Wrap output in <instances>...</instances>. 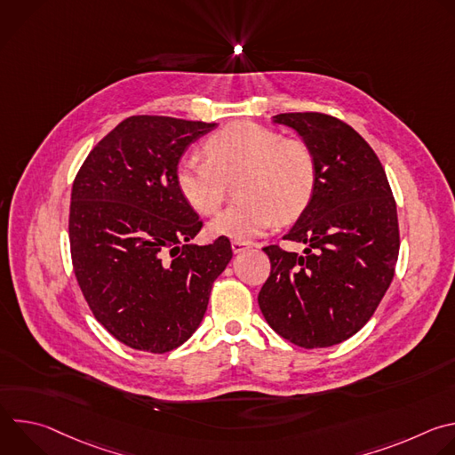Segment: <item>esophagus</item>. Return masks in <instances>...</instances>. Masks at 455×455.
Returning a JSON list of instances; mask_svg holds the SVG:
<instances>
[{
	"label": "esophagus",
	"mask_w": 455,
	"mask_h": 455,
	"mask_svg": "<svg viewBox=\"0 0 455 455\" xmlns=\"http://www.w3.org/2000/svg\"><path fill=\"white\" fill-rule=\"evenodd\" d=\"M250 246V243H246V241H241V239H232V250H234V253H241L244 248H248Z\"/></svg>",
	"instance_id": "esophagus-1"
}]
</instances>
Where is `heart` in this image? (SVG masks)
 Instances as JSON below:
<instances>
[{
    "label": "heart",
    "mask_w": 455,
    "mask_h": 455,
    "mask_svg": "<svg viewBox=\"0 0 455 455\" xmlns=\"http://www.w3.org/2000/svg\"><path fill=\"white\" fill-rule=\"evenodd\" d=\"M207 156L188 158L178 171L185 198L200 212L220 209L228 185L241 181L239 200L221 212L212 230L248 239L277 220L297 216L315 187V160L307 146L283 139L272 129L251 122H235L218 132L207 144Z\"/></svg>",
    "instance_id": "b5f03b06"
}]
</instances>
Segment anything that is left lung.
I'll use <instances>...</instances> for the list:
<instances>
[{
    "mask_svg": "<svg viewBox=\"0 0 455 455\" xmlns=\"http://www.w3.org/2000/svg\"><path fill=\"white\" fill-rule=\"evenodd\" d=\"M315 160L311 200L283 237L302 253L265 246L270 277L259 307L275 333L304 349L358 333L395 277L400 253L396 202L383 165L355 129L326 113H281Z\"/></svg>",
    "mask_w": 455,
    "mask_h": 455,
    "instance_id": "left-lung-1",
    "label": "left lung"
}]
</instances>
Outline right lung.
I'll return each instance as SVG.
<instances>
[{
    "instance_id": "obj_1",
    "label": "right lung",
    "mask_w": 455,
    "mask_h": 455,
    "mask_svg": "<svg viewBox=\"0 0 455 455\" xmlns=\"http://www.w3.org/2000/svg\"><path fill=\"white\" fill-rule=\"evenodd\" d=\"M216 124L135 115L86 156L70 204L72 265L102 326L122 344L162 355L181 346L207 311L232 259L228 237L187 244L204 221L178 181L185 149Z\"/></svg>"
}]
</instances>
